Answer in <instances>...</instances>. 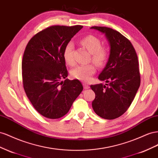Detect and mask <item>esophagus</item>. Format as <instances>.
Masks as SVG:
<instances>
[{"instance_id":"1","label":"esophagus","mask_w":158,"mask_h":158,"mask_svg":"<svg viewBox=\"0 0 158 158\" xmlns=\"http://www.w3.org/2000/svg\"><path fill=\"white\" fill-rule=\"evenodd\" d=\"M83 87H84V88H85V89H87L89 88V85H88L87 84H86V83H84V84H83Z\"/></svg>"}]
</instances>
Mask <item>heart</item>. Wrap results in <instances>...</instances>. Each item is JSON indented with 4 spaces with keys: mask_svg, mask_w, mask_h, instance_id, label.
<instances>
[{
    "mask_svg": "<svg viewBox=\"0 0 158 158\" xmlns=\"http://www.w3.org/2000/svg\"><path fill=\"white\" fill-rule=\"evenodd\" d=\"M80 43L91 54V60L94 64L97 65H102L104 64L107 58L108 53L106 49L101 46L100 40L94 35H89L83 38ZM73 49L74 44L71 41L67 43L64 48L63 55L65 63L69 65L75 64ZM95 72L96 67L93 64L79 65L71 69V75L74 79L88 82Z\"/></svg>",
    "mask_w": 158,
    "mask_h": 158,
    "instance_id": "b5f03b06",
    "label": "heart"
}]
</instances>
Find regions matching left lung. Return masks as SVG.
I'll return each mask as SVG.
<instances>
[{"label": "left lung", "instance_id": "1", "mask_svg": "<svg viewBox=\"0 0 158 158\" xmlns=\"http://www.w3.org/2000/svg\"><path fill=\"white\" fill-rule=\"evenodd\" d=\"M91 29L105 34L110 55L98 79L108 84L92 85L95 93L92 106L101 118L113 120L123 115L131 105L140 85L138 56L132 43L118 31L103 26Z\"/></svg>", "mask_w": 158, "mask_h": 158}]
</instances>
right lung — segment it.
<instances>
[{
	"mask_svg": "<svg viewBox=\"0 0 158 158\" xmlns=\"http://www.w3.org/2000/svg\"><path fill=\"white\" fill-rule=\"evenodd\" d=\"M82 28L48 27L34 35L26 47L22 62L24 91L34 109L48 118L65 115L83 91L79 80L66 79L63 55L66 44Z\"/></svg>",
	"mask_w": 158,
	"mask_h": 158,
	"instance_id": "right-lung-1",
	"label": "right lung"
}]
</instances>
